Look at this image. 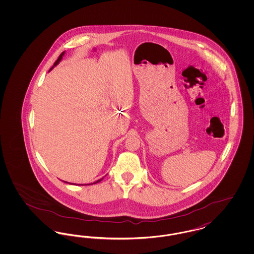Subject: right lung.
Listing matches in <instances>:
<instances>
[{
  "instance_id": "obj_1",
  "label": "right lung",
  "mask_w": 254,
  "mask_h": 254,
  "mask_svg": "<svg viewBox=\"0 0 254 254\" xmlns=\"http://www.w3.org/2000/svg\"><path fill=\"white\" fill-rule=\"evenodd\" d=\"M64 52H63V53H62V54H61L60 56H59V58H58V59H57V61H56V62H55V63H54V66H55V65H56V64H59V62H60V61L62 60V58H63V55H64ZM52 68H53V67H51V68H50V69H52ZM102 179H103V178H102ZM102 179H100V180H98V181L95 182V183H93V184H96V183H98V182L101 181V180H102Z\"/></svg>"
}]
</instances>
